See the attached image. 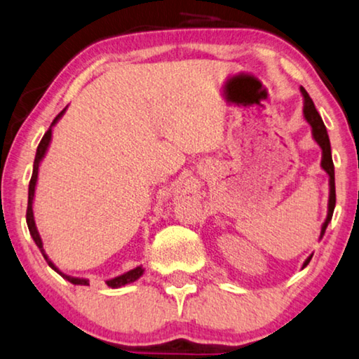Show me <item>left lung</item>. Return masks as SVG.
Here are the masks:
<instances>
[{
  "mask_svg": "<svg viewBox=\"0 0 359 359\" xmlns=\"http://www.w3.org/2000/svg\"><path fill=\"white\" fill-rule=\"evenodd\" d=\"M301 93L304 95V117L307 122L311 123L312 127V135H314V138L319 146L322 148V168L327 174H329L330 177V196H329V213H327V219L324 226H322V232H320V237L324 236V232L327 229V224L330 223L332 219V215H333V210H335V201H337V196H335V170H333V161H332V151H330V140H329V135H327V128L324 122H322L319 112H317L314 102H312L311 95L307 94V90L304 88H301ZM312 257H309L304 262V266L309 264Z\"/></svg>",
  "mask_w": 359,
  "mask_h": 359,
  "instance_id": "1",
  "label": "left lung"
}]
</instances>
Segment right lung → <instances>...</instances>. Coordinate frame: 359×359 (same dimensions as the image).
I'll use <instances>...</instances> for the list:
<instances>
[{
  "label": "right lung",
  "instance_id": "1",
  "mask_svg": "<svg viewBox=\"0 0 359 359\" xmlns=\"http://www.w3.org/2000/svg\"><path fill=\"white\" fill-rule=\"evenodd\" d=\"M63 112H65V109L62 110V112H60L57 117H55V120L52 122V127L55 123H57V120L62 117L63 115ZM52 127H50L47 131H45V135H43V138L40 140V143H39V146H37V153H35V159H34V170H32V177H30V182H29V200H27V213H26V219H27V228H29V232H30V236H32V239H34V242L35 244H37V247L40 249V252H42L43 254V259L47 260V264L52 266V269L57 271V273H60L63 276V278H67L69 283H73V285H89V280H84V278H73V276H68V275H65V273H62V271H60L57 266H55L52 262L48 260V257L45 255V252H43V244H42V239H40V236H39V232H37V228H35V221H34V213H32V200H34V191H35V184H37V174H39V164H40V161H42V158L45 156V151H47V148H48V143H50V140H52ZM143 269H141V266H136V269H133V270H130V271H127V273H123V275H120V276H115V278H112V280H109V281H105L107 283V286H110V287H120V286H123V285H128V283H133L135 280H138L141 275H143Z\"/></svg>",
  "mask_w": 359,
  "mask_h": 359
}]
</instances>
